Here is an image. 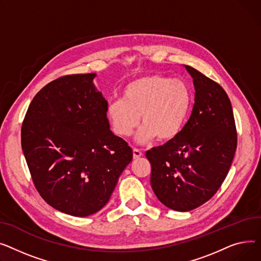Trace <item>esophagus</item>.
Listing matches in <instances>:
<instances>
[{
  "label": "esophagus",
  "mask_w": 261,
  "mask_h": 261,
  "mask_svg": "<svg viewBox=\"0 0 261 261\" xmlns=\"http://www.w3.org/2000/svg\"><path fill=\"white\" fill-rule=\"evenodd\" d=\"M133 156H134V159H138V158H140V157L143 156V152L140 149L134 148L133 149Z\"/></svg>",
  "instance_id": "1"
}]
</instances>
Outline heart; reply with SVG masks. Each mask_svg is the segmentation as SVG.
I'll use <instances>...</instances> for the list:
<instances>
[{
  "mask_svg": "<svg viewBox=\"0 0 261 261\" xmlns=\"http://www.w3.org/2000/svg\"><path fill=\"white\" fill-rule=\"evenodd\" d=\"M190 106V90L182 81L147 75L125 85L121 100L109 104L107 119L113 132L125 138L139 125L141 116L143 125L136 136L138 143H147L156 138L168 142L181 133Z\"/></svg>",
  "mask_w": 261,
  "mask_h": 261,
  "instance_id": "obj_1",
  "label": "heart"
}]
</instances>
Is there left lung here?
Returning a JSON list of instances; mask_svg holds the SVG:
<instances>
[{"label":"left lung","mask_w":261,"mask_h":261,"mask_svg":"<svg viewBox=\"0 0 261 261\" xmlns=\"http://www.w3.org/2000/svg\"><path fill=\"white\" fill-rule=\"evenodd\" d=\"M186 68L195 86L192 115L174 140L145 154L152 191L178 212L200 206L217 193L237 147L233 109L224 89L197 69Z\"/></svg>","instance_id":"left-lung-1"}]
</instances>
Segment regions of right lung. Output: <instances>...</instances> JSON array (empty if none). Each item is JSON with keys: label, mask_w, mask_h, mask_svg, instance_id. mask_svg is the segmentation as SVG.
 Instances as JSON below:
<instances>
[{"label": "right lung", "mask_w": 261, "mask_h": 261, "mask_svg": "<svg viewBox=\"0 0 261 261\" xmlns=\"http://www.w3.org/2000/svg\"><path fill=\"white\" fill-rule=\"evenodd\" d=\"M95 73L67 74L35 96L21 128V143L35 188L54 208L86 217L109 202L133 159L115 136L107 101L93 84Z\"/></svg>", "instance_id": "1"}]
</instances>
